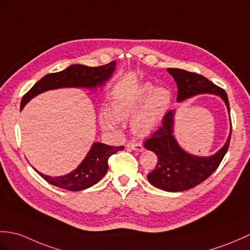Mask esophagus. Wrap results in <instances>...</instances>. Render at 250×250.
Masks as SVG:
<instances>
[{
	"instance_id": "1",
	"label": "esophagus",
	"mask_w": 250,
	"mask_h": 250,
	"mask_svg": "<svg viewBox=\"0 0 250 250\" xmlns=\"http://www.w3.org/2000/svg\"><path fill=\"white\" fill-rule=\"evenodd\" d=\"M127 148L131 149V150H134V151H137V152H142L144 150V147L143 145L141 143H137L135 141H132L130 143H127Z\"/></svg>"
}]
</instances>
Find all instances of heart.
Here are the masks:
<instances>
[{
  "mask_svg": "<svg viewBox=\"0 0 250 250\" xmlns=\"http://www.w3.org/2000/svg\"><path fill=\"white\" fill-rule=\"evenodd\" d=\"M171 98V91L166 87L155 89L151 84H143L134 90L116 97L111 106L113 114L101 111L99 120L104 129H114L118 120L130 117L145 103L143 107L132 117L131 129L138 136L148 135L159 125Z\"/></svg>",
  "mask_w": 250,
  "mask_h": 250,
  "instance_id": "obj_1",
  "label": "heart"
}]
</instances>
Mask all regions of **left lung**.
Returning <instances> with one entry per match:
<instances>
[{
  "mask_svg": "<svg viewBox=\"0 0 250 250\" xmlns=\"http://www.w3.org/2000/svg\"><path fill=\"white\" fill-rule=\"evenodd\" d=\"M167 71L172 75L177 83V102H182L202 94L216 95L225 102L230 117L228 97L224 89L198 73L188 72L178 68H167ZM175 114V109L168 112L164 116L162 126L144 144L145 148L158 156V165L147 176L148 181L156 188L166 191L188 190L210 177L216 170L227 152L232 130L230 126L227 141L217 152L210 156L194 155L185 151L173 135Z\"/></svg>",
  "mask_w": 250,
  "mask_h": 250,
  "instance_id": "left-lung-1",
  "label": "left lung"
}]
</instances>
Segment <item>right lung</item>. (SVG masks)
<instances>
[{
  "label": "right lung",
  "instance_id": "right-lung-1",
  "mask_svg": "<svg viewBox=\"0 0 250 250\" xmlns=\"http://www.w3.org/2000/svg\"><path fill=\"white\" fill-rule=\"evenodd\" d=\"M115 69L116 62L99 67H88L77 63V65L69 66L61 72L46 74L23 96L21 109L34 97L48 90L70 88V87L96 89L97 87H102L112 78ZM124 149V146L113 147L102 143H94L82 163L65 176L51 177L43 175L36 169L35 170L46 182L55 185L57 188L72 191L83 190L95 185L105 176L108 169L107 161L109 156Z\"/></svg>",
  "mask_w": 250,
  "mask_h": 250
}]
</instances>
